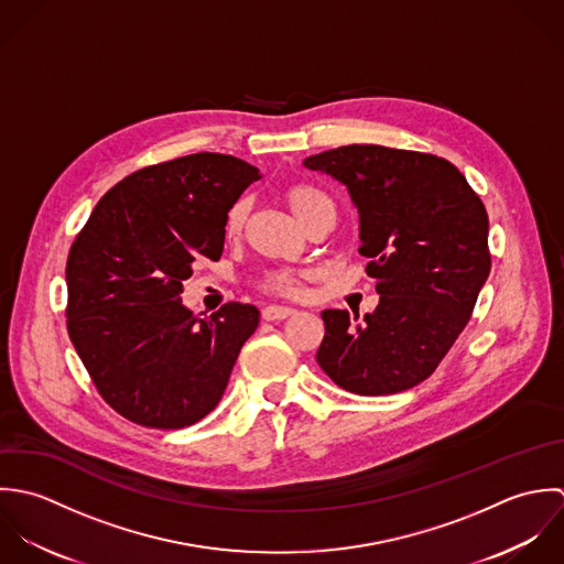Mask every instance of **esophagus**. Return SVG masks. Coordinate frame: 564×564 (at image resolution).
I'll list each match as a JSON object with an SVG mask.
<instances>
[{
	"label": "esophagus",
	"mask_w": 564,
	"mask_h": 564,
	"mask_svg": "<svg viewBox=\"0 0 564 564\" xmlns=\"http://www.w3.org/2000/svg\"><path fill=\"white\" fill-rule=\"evenodd\" d=\"M294 314H296V310L283 307V305H268V307H263V312H261L263 321H270V323L285 321V318H290V316H294Z\"/></svg>",
	"instance_id": "esophagus-1"
}]
</instances>
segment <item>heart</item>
Returning <instances> with one entry per match:
<instances>
[{
    "label": "heart",
    "mask_w": 564,
    "mask_h": 564,
    "mask_svg": "<svg viewBox=\"0 0 564 564\" xmlns=\"http://www.w3.org/2000/svg\"><path fill=\"white\" fill-rule=\"evenodd\" d=\"M283 200L288 203V207L292 209V214L303 223L307 225V220L323 207V205H329L332 200L321 194L318 189L314 187H307V185H292L283 192ZM246 223V205L243 203H235L228 214H226V235L228 237H235L239 235V230L243 228ZM314 272L305 270V272H292V270H274V272H268L263 279H261V288L268 290V292H274V294H281V296H301L303 294V283L307 279H312Z\"/></svg>",
    "instance_id": "heart-1"
}]
</instances>
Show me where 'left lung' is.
I'll return each instance as SVG.
<instances>
[{"label": "left lung", "mask_w": 564, "mask_h": 564, "mask_svg": "<svg viewBox=\"0 0 564 564\" xmlns=\"http://www.w3.org/2000/svg\"><path fill=\"white\" fill-rule=\"evenodd\" d=\"M341 183L359 214V254L379 305L325 310L318 366L339 388L397 394L425 381L466 327L490 272L488 214L447 159L341 145L303 161Z\"/></svg>", "instance_id": "left-lung-1"}]
</instances>
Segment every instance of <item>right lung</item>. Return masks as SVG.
Masks as SVG:
<instances>
[{
  "label": "right lung",
  "mask_w": 564,
  "mask_h": 564,
  "mask_svg": "<svg viewBox=\"0 0 564 564\" xmlns=\"http://www.w3.org/2000/svg\"><path fill=\"white\" fill-rule=\"evenodd\" d=\"M218 152L132 172L109 189L67 257V332L102 399L123 419L181 430L223 399L259 310L198 318L181 301L196 259L218 261L228 209L259 181Z\"/></svg>",
  "instance_id": "right-lung-1"
}]
</instances>
